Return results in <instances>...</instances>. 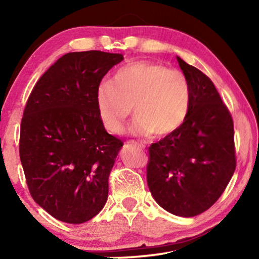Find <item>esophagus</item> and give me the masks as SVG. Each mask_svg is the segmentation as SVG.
<instances>
[{"label":"esophagus","instance_id":"esophagus-1","mask_svg":"<svg viewBox=\"0 0 259 259\" xmlns=\"http://www.w3.org/2000/svg\"><path fill=\"white\" fill-rule=\"evenodd\" d=\"M131 145H133V146H137V147H139V148H145V145L139 144V143H136V141H131Z\"/></svg>","mask_w":259,"mask_h":259}]
</instances>
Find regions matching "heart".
I'll use <instances>...</instances> for the list:
<instances>
[{"mask_svg": "<svg viewBox=\"0 0 259 259\" xmlns=\"http://www.w3.org/2000/svg\"><path fill=\"white\" fill-rule=\"evenodd\" d=\"M95 105L108 132L120 134L131 113L137 116L131 133L137 137L171 136L189 115L191 87L187 77L161 63L139 61L122 67L111 82L99 84Z\"/></svg>", "mask_w": 259, "mask_h": 259, "instance_id": "1", "label": "heart"}]
</instances>
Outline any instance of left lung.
Returning a JSON list of instances; mask_svg holds the SVG:
<instances>
[{
  "label": "left lung",
  "mask_w": 259,
  "mask_h": 259,
  "mask_svg": "<svg viewBox=\"0 0 259 259\" xmlns=\"http://www.w3.org/2000/svg\"><path fill=\"white\" fill-rule=\"evenodd\" d=\"M177 61L191 87L189 115L177 132L148 148L147 185L164 210L189 218L210 208L231 180L235 132L213 82L179 56Z\"/></svg>",
  "instance_id": "1"
}]
</instances>
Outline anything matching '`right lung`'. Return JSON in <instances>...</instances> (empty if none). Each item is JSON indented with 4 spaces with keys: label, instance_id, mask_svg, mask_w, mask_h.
Returning <instances> with one entry per match:
<instances>
[{
    "label": "right lung",
    "instance_id": "obj_1",
    "mask_svg": "<svg viewBox=\"0 0 259 259\" xmlns=\"http://www.w3.org/2000/svg\"><path fill=\"white\" fill-rule=\"evenodd\" d=\"M122 54H65L35 84L21 122L20 159L33 199L52 217L81 224L108 198L122 141L106 132L95 93Z\"/></svg>",
    "mask_w": 259,
    "mask_h": 259
}]
</instances>
